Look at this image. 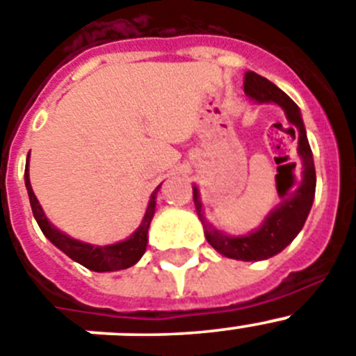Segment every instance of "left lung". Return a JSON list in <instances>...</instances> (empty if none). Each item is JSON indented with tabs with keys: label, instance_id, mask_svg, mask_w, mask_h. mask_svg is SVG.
Segmentation results:
<instances>
[{
	"label": "left lung",
	"instance_id": "obj_1",
	"mask_svg": "<svg viewBox=\"0 0 356 356\" xmlns=\"http://www.w3.org/2000/svg\"><path fill=\"white\" fill-rule=\"evenodd\" d=\"M244 91L258 103H277L286 114L288 121L293 124L291 131L293 135L297 131L298 138L297 151L300 156V179H295V186L288 191V197L281 202L277 209L268 214L260 230L245 235V237H228V235L214 230L202 214V204L197 188H193V198L198 218L202 219V225L205 228L207 242L218 253L234 258V260L258 261L267 260V258L277 254L279 251H283L302 230L314 200L316 172H314L313 152H311V145H309L307 135H305L297 103L286 92L281 91L277 86L254 72L244 73Z\"/></svg>",
	"mask_w": 356,
	"mask_h": 356
}]
</instances>
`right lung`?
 <instances>
[{"label":"right lung","instance_id":"1","mask_svg":"<svg viewBox=\"0 0 356 356\" xmlns=\"http://www.w3.org/2000/svg\"><path fill=\"white\" fill-rule=\"evenodd\" d=\"M28 159H29V154H28ZM24 181H26V188H28L29 202H31L33 216H35L40 230L43 232V235H45V237H47L56 248L61 249L63 253L68 254V257L72 258V260L77 261V264L84 265L86 268L95 272L122 270V268H128L131 267V265L137 264V261L142 258V254L145 253V245H147V230H149V225H151L152 216H154L156 191H158L159 188L151 195V202H149V207L147 211H145L144 221H142L138 230L135 232L128 241L98 248V245L84 244V242L75 241V238L61 234L58 228L52 227V225L47 221V218H45V214H43L35 193H33L31 182H29L28 167H26L24 170Z\"/></svg>","mask_w":356,"mask_h":356}]
</instances>
